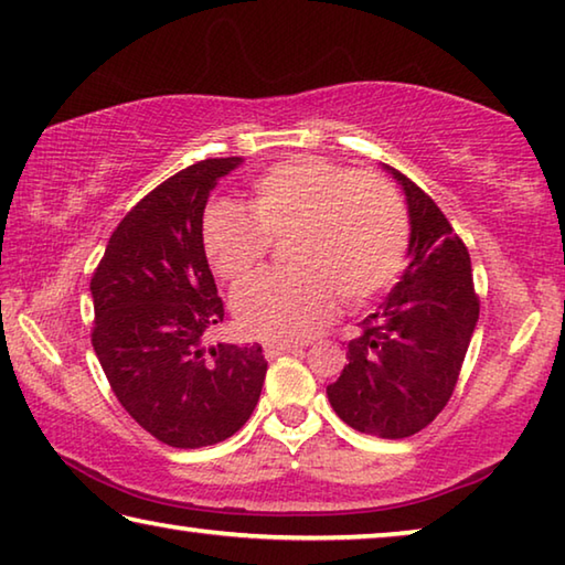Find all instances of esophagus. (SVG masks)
I'll return each instance as SVG.
<instances>
[{"label": "esophagus", "instance_id": "obj_1", "mask_svg": "<svg viewBox=\"0 0 565 565\" xmlns=\"http://www.w3.org/2000/svg\"><path fill=\"white\" fill-rule=\"evenodd\" d=\"M299 347H296V343H289V341H271V343H266L264 347V356L266 359H276V356H281V353H289V351H296Z\"/></svg>", "mask_w": 565, "mask_h": 565}]
</instances>
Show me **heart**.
<instances>
[{
  "instance_id": "heart-1",
  "label": "heart",
  "mask_w": 565,
  "mask_h": 565,
  "mask_svg": "<svg viewBox=\"0 0 565 565\" xmlns=\"http://www.w3.org/2000/svg\"><path fill=\"white\" fill-rule=\"evenodd\" d=\"M214 206L204 252L222 279L242 284L264 266L271 242H289L291 274H269L234 294V317L248 337L303 341L339 309L379 299L404 271L411 226L404 199L376 174L321 157L279 161L254 181L246 202Z\"/></svg>"
}]
</instances>
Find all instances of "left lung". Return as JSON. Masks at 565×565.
<instances>
[{
    "mask_svg": "<svg viewBox=\"0 0 565 565\" xmlns=\"http://www.w3.org/2000/svg\"><path fill=\"white\" fill-rule=\"evenodd\" d=\"M411 242L401 281L349 341L341 376L327 386L337 416L361 434L406 438L441 414L461 374L481 301L471 256L441 209L406 174Z\"/></svg>",
    "mask_w": 565,
    "mask_h": 565,
    "instance_id": "8db88e82",
    "label": "left lung"
}]
</instances>
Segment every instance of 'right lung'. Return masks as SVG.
Returning <instances> with one entry per match:
<instances>
[{"instance_id": "add662e5", "label": "right lung", "mask_w": 565, "mask_h": 565, "mask_svg": "<svg viewBox=\"0 0 565 565\" xmlns=\"http://www.w3.org/2000/svg\"><path fill=\"white\" fill-rule=\"evenodd\" d=\"M238 161L202 159L151 189L114 228L92 276V347L114 396L174 448L234 436L262 396V347H204L224 321L204 252V209Z\"/></svg>"}]
</instances>
